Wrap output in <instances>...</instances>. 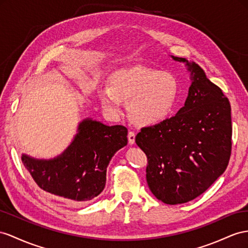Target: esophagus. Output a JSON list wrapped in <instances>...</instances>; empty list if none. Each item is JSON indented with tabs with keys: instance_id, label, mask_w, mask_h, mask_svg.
<instances>
[{
	"instance_id": "obj_1",
	"label": "esophagus",
	"mask_w": 248,
	"mask_h": 248,
	"mask_svg": "<svg viewBox=\"0 0 248 248\" xmlns=\"http://www.w3.org/2000/svg\"><path fill=\"white\" fill-rule=\"evenodd\" d=\"M128 139H129V143L132 145L135 143V133L134 132H129L128 134Z\"/></svg>"
}]
</instances>
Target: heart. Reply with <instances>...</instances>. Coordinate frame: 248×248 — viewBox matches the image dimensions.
I'll return each instance as SVG.
<instances>
[{
  "label": "heart",
  "instance_id": "b5f03b06",
  "mask_svg": "<svg viewBox=\"0 0 248 248\" xmlns=\"http://www.w3.org/2000/svg\"><path fill=\"white\" fill-rule=\"evenodd\" d=\"M180 95L179 81L170 72L135 66L114 71L108 88L100 89L98 98L107 114L117 117L126 101L130 119L139 126L163 123L174 113Z\"/></svg>",
  "mask_w": 248,
  "mask_h": 248
}]
</instances>
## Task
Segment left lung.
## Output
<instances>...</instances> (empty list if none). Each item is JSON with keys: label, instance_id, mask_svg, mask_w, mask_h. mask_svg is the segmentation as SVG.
Returning a JSON list of instances; mask_svg holds the SVG:
<instances>
[{"label": "left lung", "instance_id": "1", "mask_svg": "<svg viewBox=\"0 0 248 248\" xmlns=\"http://www.w3.org/2000/svg\"><path fill=\"white\" fill-rule=\"evenodd\" d=\"M192 85L185 107L141 129L135 141L148 157L147 182L158 200L175 205L203 194L224 173L232 151L231 105L203 69L186 59Z\"/></svg>", "mask_w": 248, "mask_h": 248}]
</instances>
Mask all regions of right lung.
<instances>
[{
	"mask_svg": "<svg viewBox=\"0 0 248 248\" xmlns=\"http://www.w3.org/2000/svg\"><path fill=\"white\" fill-rule=\"evenodd\" d=\"M126 135L124 125L110 126L85 118L62 154L51 159L23 154L22 161L41 189L63 201L85 203L104 190L107 168L114 154L128 143Z\"/></svg>",
	"mask_w": 248,
	"mask_h": 248,
	"instance_id": "1",
	"label": "right lung"
}]
</instances>
